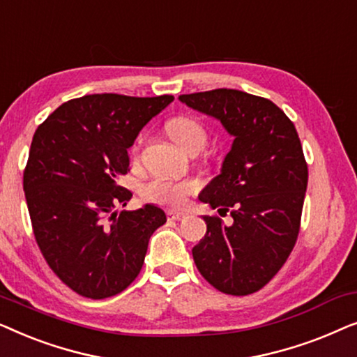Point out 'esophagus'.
Masks as SVG:
<instances>
[{"instance_id": "1", "label": "esophagus", "mask_w": 357, "mask_h": 357, "mask_svg": "<svg viewBox=\"0 0 357 357\" xmlns=\"http://www.w3.org/2000/svg\"><path fill=\"white\" fill-rule=\"evenodd\" d=\"M167 218L172 219V221H182V219L187 218V213L183 211H169Z\"/></svg>"}]
</instances>
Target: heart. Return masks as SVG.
I'll return each instance as SVG.
<instances>
[{
  "mask_svg": "<svg viewBox=\"0 0 357 357\" xmlns=\"http://www.w3.org/2000/svg\"><path fill=\"white\" fill-rule=\"evenodd\" d=\"M165 130L174 143L182 148L185 153L190 151H202L206 144L208 133L206 128L192 116H175L165 125ZM143 138L136 139L133 146V153H138ZM192 183L188 182H172V180H153L143 187V195L151 202L164 204V206H180L187 202L188 195L192 193Z\"/></svg>",
  "mask_w": 357,
  "mask_h": 357,
  "instance_id": "b5f03b06",
  "label": "heart"
}]
</instances>
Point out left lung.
I'll return each mask as SVG.
<instances>
[{
    "label": "left lung",
    "mask_w": 357,
    "mask_h": 357,
    "mask_svg": "<svg viewBox=\"0 0 357 357\" xmlns=\"http://www.w3.org/2000/svg\"><path fill=\"white\" fill-rule=\"evenodd\" d=\"M178 100L221 121L234 138L221 174L198 195L221 216L231 213L232 224L203 216L195 265L224 294H252L280 271L299 234L309 172L296 126L271 100L236 89Z\"/></svg>",
    "instance_id": "left-lung-1"
}]
</instances>
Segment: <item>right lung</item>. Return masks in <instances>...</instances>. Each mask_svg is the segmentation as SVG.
<instances>
[{"instance_id":"obj_1","label":"right lung","mask_w":357,"mask_h":357,"mask_svg":"<svg viewBox=\"0 0 357 357\" xmlns=\"http://www.w3.org/2000/svg\"><path fill=\"white\" fill-rule=\"evenodd\" d=\"M172 96L92 94L68 100L32 138L24 192L33 236L55 275L77 294L105 299L126 289L143 268L149 238L167 221L153 203L135 211L128 149Z\"/></svg>"}]
</instances>
